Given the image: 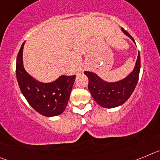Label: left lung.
<instances>
[{"label": "left lung", "mask_w": 160, "mask_h": 160, "mask_svg": "<svg viewBox=\"0 0 160 160\" xmlns=\"http://www.w3.org/2000/svg\"><path fill=\"white\" fill-rule=\"evenodd\" d=\"M124 34L131 38L135 43L134 38L122 28ZM140 70V54L138 53L135 66L132 71L124 78L116 82L105 81L97 73L85 71L89 80L88 90L94 101L104 108H114L122 105L128 101L135 90Z\"/></svg>", "instance_id": "8db88e82"}]
</instances>
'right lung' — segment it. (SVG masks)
<instances>
[{
    "label": "right lung",
    "instance_id": "right-lung-1",
    "mask_svg": "<svg viewBox=\"0 0 160 160\" xmlns=\"http://www.w3.org/2000/svg\"><path fill=\"white\" fill-rule=\"evenodd\" d=\"M22 44L17 58L16 75L22 94L29 105L46 117L57 116L65 111L76 75H61L50 82H42L31 76L23 64Z\"/></svg>",
    "mask_w": 160,
    "mask_h": 160
}]
</instances>
